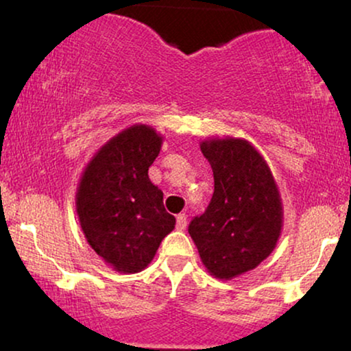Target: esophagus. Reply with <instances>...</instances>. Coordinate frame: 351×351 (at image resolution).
<instances>
[{
    "instance_id": "34e87169",
    "label": "esophagus",
    "mask_w": 351,
    "mask_h": 351,
    "mask_svg": "<svg viewBox=\"0 0 351 351\" xmlns=\"http://www.w3.org/2000/svg\"><path fill=\"white\" fill-rule=\"evenodd\" d=\"M176 227L179 230H184L185 227H186V216L185 215H179L177 216V224H176Z\"/></svg>"
}]
</instances>
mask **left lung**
I'll return each mask as SVG.
<instances>
[{"instance_id":"8db88e82","label":"left lung","mask_w":351,"mask_h":351,"mask_svg":"<svg viewBox=\"0 0 351 351\" xmlns=\"http://www.w3.org/2000/svg\"><path fill=\"white\" fill-rule=\"evenodd\" d=\"M199 148L211 165L215 193L189 234L209 274L229 280L276 248L284 219L280 195L265 158L247 140H204Z\"/></svg>"}]
</instances>
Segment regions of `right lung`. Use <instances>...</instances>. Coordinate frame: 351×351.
Returning a JSON list of instances; mask_svg holds the SVG:
<instances>
[{
    "mask_svg": "<svg viewBox=\"0 0 351 351\" xmlns=\"http://www.w3.org/2000/svg\"><path fill=\"white\" fill-rule=\"evenodd\" d=\"M161 143L162 136L145 124L119 132L98 149L77 186L75 209L86 242L124 274L143 271L176 226L148 177Z\"/></svg>",
    "mask_w": 351,
    "mask_h": 351,
    "instance_id": "add662e5",
    "label": "right lung"
}]
</instances>
